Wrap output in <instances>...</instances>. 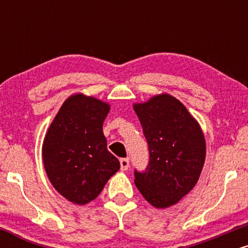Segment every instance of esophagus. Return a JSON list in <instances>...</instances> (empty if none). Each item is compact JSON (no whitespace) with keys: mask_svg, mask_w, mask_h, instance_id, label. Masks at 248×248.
Instances as JSON below:
<instances>
[{"mask_svg":"<svg viewBox=\"0 0 248 248\" xmlns=\"http://www.w3.org/2000/svg\"><path fill=\"white\" fill-rule=\"evenodd\" d=\"M120 167H121L122 171H126L128 168H129V160H128V158H121Z\"/></svg>","mask_w":248,"mask_h":248,"instance_id":"obj_1","label":"esophagus"}]
</instances>
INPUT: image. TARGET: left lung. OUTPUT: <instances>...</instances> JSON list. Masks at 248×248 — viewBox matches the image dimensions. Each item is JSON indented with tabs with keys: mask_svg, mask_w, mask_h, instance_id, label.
I'll list each match as a JSON object with an SVG mask.
<instances>
[{
	"mask_svg": "<svg viewBox=\"0 0 248 248\" xmlns=\"http://www.w3.org/2000/svg\"><path fill=\"white\" fill-rule=\"evenodd\" d=\"M149 148L146 171L135 170V186L148 203L166 209L178 203L198 182L205 162L203 130L175 96L162 93L134 104Z\"/></svg>",
	"mask_w": 248,
	"mask_h": 248,
	"instance_id": "8db88e82",
	"label": "left lung"
}]
</instances>
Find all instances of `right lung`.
<instances>
[{
	"instance_id": "right-lung-1",
	"label": "right lung",
	"mask_w": 248,
	"mask_h": 248,
	"mask_svg": "<svg viewBox=\"0 0 248 248\" xmlns=\"http://www.w3.org/2000/svg\"><path fill=\"white\" fill-rule=\"evenodd\" d=\"M109 109L107 102L77 93L64 101L45 134V171L53 187L71 203L92 202L120 169L102 132Z\"/></svg>"
}]
</instances>
